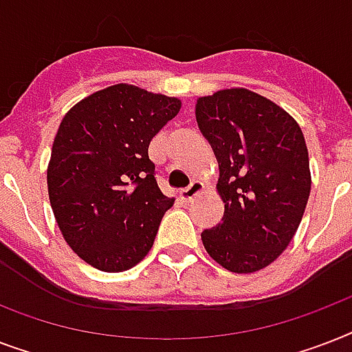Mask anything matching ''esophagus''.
<instances>
[{"mask_svg":"<svg viewBox=\"0 0 352 352\" xmlns=\"http://www.w3.org/2000/svg\"><path fill=\"white\" fill-rule=\"evenodd\" d=\"M204 190V184L201 181H193L190 186L186 188V190H181L179 192V197H181L182 203H192L193 199L197 197V195H201Z\"/></svg>","mask_w":352,"mask_h":352,"instance_id":"obj_1","label":"esophagus"}]
</instances>
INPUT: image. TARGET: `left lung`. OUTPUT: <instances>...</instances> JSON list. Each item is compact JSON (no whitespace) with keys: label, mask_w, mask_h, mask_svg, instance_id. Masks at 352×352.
<instances>
[{"label":"left lung","mask_w":352,"mask_h":352,"mask_svg":"<svg viewBox=\"0 0 352 352\" xmlns=\"http://www.w3.org/2000/svg\"><path fill=\"white\" fill-rule=\"evenodd\" d=\"M195 118L219 162V225L201 234L210 257L235 274L257 272L294 237L311 193L300 124L245 87L199 96Z\"/></svg>","instance_id":"1"}]
</instances>
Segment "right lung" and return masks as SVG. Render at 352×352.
Returning a JSON list of instances; mask_svg holds the SVG:
<instances>
[{
    "mask_svg": "<svg viewBox=\"0 0 352 352\" xmlns=\"http://www.w3.org/2000/svg\"><path fill=\"white\" fill-rule=\"evenodd\" d=\"M181 100L131 84L109 85L60 122L47 166L52 214L74 254L102 272H124L153 246L166 197L149 160L151 138Z\"/></svg>",
    "mask_w": 352,
    "mask_h": 352,
    "instance_id": "add662e5",
    "label": "right lung"
}]
</instances>
